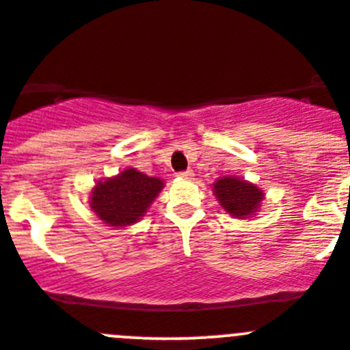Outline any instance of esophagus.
<instances>
[{
    "mask_svg": "<svg viewBox=\"0 0 350 350\" xmlns=\"http://www.w3.org/2000/svg\"><path fill=\"white\" fill-rule=\"evenodd\" d=\"M179 178L181 179H193V176H195V172L191 171V169H188V171H183V172H179Z\"/></svg>",
    "mask_w": 350,
    "mask_h": 350,
    "instance_id": "obj_1",
    "label": "esophagus"
}]
</instances>
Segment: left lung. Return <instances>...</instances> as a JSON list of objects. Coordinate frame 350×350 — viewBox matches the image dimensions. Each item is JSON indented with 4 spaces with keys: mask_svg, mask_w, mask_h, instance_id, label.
Wrapping results in <instances>:
<instances>
[{
    "mask_svg": "<svg viewBox=\"0 0 350 350\" xmlns=\"http://www.w3.org/2000/svg\"><path fill=\"white\" fill-rule=\"evenodd\" d=\"M217 202L234 219H250L260 212L265 191L237 176H222L212 185Z\"/></svg>",
    "mask_w": 350,
    "mask_h": 350,
    "instance_id": "1",
    "label": "left lung"
}]
</instances>
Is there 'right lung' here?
Here are the masks:
<instances>
[{
  "label": "right lung",
  "mask_w": 350,
  "mask_h": 350,
  "mask_svg": "<svg viewBox=\"0 0 350 350\" xmlns=\"http://www.w3.org/2000/svg\"><path fill=\"white\" fill-rule=\"evenodd\" d=\"M165 183L150 178L135 167L99 179L89 193L90 210L111 227L137 224L147 213Z\"/></svg>",
  "instance_id": "right-lung-1"
}]
</instances>
